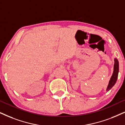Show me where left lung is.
<instances>
[{
    "instance_id": "8db88e82",
    "label": "left lung",
    "mask_w": 125,
    "mask_h": 125,
    "mask_svg": "<svg viewBox=\"0 0 125 125\" xmlns=\"http://www.w3.org/2000/svg\"><path fill=\"white\" fill-rule=\"evenodd\" d=\"M114 72L110 79V82H109L108 85L107 86V91H108L111 89L112 87L115 85V83H116V80H117L118 78V72H119V62H118L117 59H114Z\"/></svg>"
}]
</instances>
